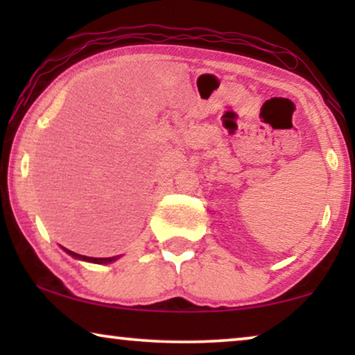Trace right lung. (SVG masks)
Instances as JSON below:
<instances>
[{"mask_svg":"<svg viewBox=\"0 0 355 355\" xmlns=\"http://www.w3.org/2000/svg\"><path fill=\"white\" fill-rule=\"evenodd\" d=\"M62 250L66 252V254H69L71 257H74L77 260H82V261H90V263H100V265H105V263H113L118 259H121V255H116V257H106V259H95V257H85V255H80V254H76V252L72 250H67L62 247Z\"/></svg>","mask_w":355,"mask_h":355,"instance_id":"1","label":"right lung"}]
</instances>
